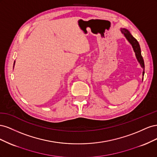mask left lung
<instances>
[{"label": "left lung", "instance_id": "8db88e82", "mask_svg": "<svg viewBox=\"0 0 157 157\" xmlns=\"http://www.w3.org/2000/svg\"><path fill=\"white\" fill-rule=\"evenodd\" d=\"M121 31L122 34L125 36L126 39L131 44L133 49H134V51L135 52V54L136 56V58H137V61H138V62L140 63L141 67L144 69V71H143V77H144V73H145V71H145V65H144V61L143 59V57H142L141 54V48H140V46L139 44V42H137V40L135 39V38L131 35L130 31L127 30L126 29H124V28H123L122 29V28H121ZM143 78H144V77H143ZM143 78H142V80H143Z\"/></svg>", "mask_w": 157, "mask_h": 157}]
</instances>
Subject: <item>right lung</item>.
Wrapping results in <instances>:
<instances>
[{
	"instance_id": "obj_1",
	"label": "right lung",
	"mask_w": 157,
	"mask_h": 157,
	"mask_svg": "<svg viewBox=\"0 0 157 157\" xmlns=\"http://www.w3.org/2000/svg\"><path fill=\"white\" fill-rule=\"evenodd\" d=\"M14 64H15V61H14V63H13V67H14Z\"/></svg>"
}]
</instances>
